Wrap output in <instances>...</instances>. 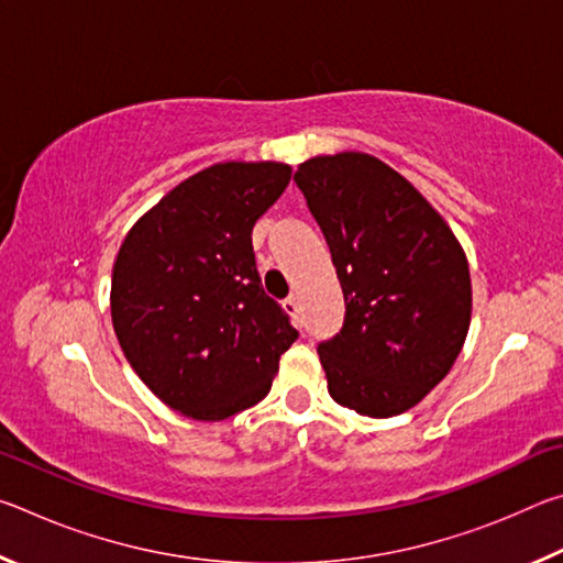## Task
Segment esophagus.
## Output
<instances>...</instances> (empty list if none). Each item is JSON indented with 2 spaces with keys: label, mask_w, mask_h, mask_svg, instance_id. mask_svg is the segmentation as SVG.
<instances>
[{
  "label": "esophagus",
  "mask_w": 563,
  "mask_h": 563,
  "mask_svg": "<svg viewBox=\"0 0 563 563\" xmlns=\"http://www.w3.org/2000/svg\"><path fill=\"white\" fill-rule=\"evenodd\" d=\"M283 308L292 318V322H300V305H298V298H295V295H290V298H285Z\"/></svg>",
  "instance_id": "obj_1"
}]
</instances>
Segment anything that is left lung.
<instances>
[{
    "mask_svg": "<svg viewBox=\"0 0 563 563\" xmlns=\"http://www.w3.org/2000/svg\"><path fill=\"white\" fill-rule=\"evenodd\" d=\"M295 184L345 295V325L318 347L328 393L357 415H402L442 383L470 332L462 245L405 176L369 154L308 158Z\"/></svg>",
    "mask_w": 563,
    "mask_h": 563,
    "instance_id": "8db88e82",
    "label": "left lung"
}]
</instances>
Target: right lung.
Masks as SVG:
<instances>
[{
  "mask_svg": "<svg viewBox=\"0 0 563 563\" xmlns=\"http://www.w3.org/2000/svg\"><path fill=\"white\" fill-rule=\"evenodd\" d=\"M278 161L198 170L133 223L111 275L123 355L161 402L221 422L268 395L298 330L268 298L253 225L290 184Z\"/></svg>",
  "mask_w": 563,
  "mask_h": 563,
  "instance_id": "add662e5",
  "label": "right lung"
}]
</instances>
